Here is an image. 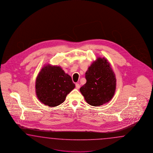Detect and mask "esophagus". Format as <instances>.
<instances>
[{
	"instance_id": "obj_1",
	"label": "esophagus",
	"mask_w": 153,
	"mask_h": 153,
	"mask_svg": "<svg viewBox=\"0 0 153 153\" xmlns=\"http://www.w3.org/2000/svg\"><path fill=\"white\" fill-rule=\"evenodd\" d=\"M76 88L77 89H79V88H80V85H79V83H76Z\"/></svg>"
}]
</instances>
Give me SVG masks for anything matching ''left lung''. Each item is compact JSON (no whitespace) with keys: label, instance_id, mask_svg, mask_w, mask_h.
I'll list each match as a JSON object with an SVG mask.
<instances>
[{"label":"left lung","instance_id":"8db88e82","mask_svg":"<svg viewBox=\"0 0 153 153\" xmlns=\"http://www.w3.org/2000/svg\"><path fill=\"white\" fill-rule=\"evenodd\" d=\"M86 83L79 88L88 104L99 107L109 102L116 91V76L104 58H97L86 72Z\"/></svg>","mask_w":153,"mask_h":153}]
</instances>
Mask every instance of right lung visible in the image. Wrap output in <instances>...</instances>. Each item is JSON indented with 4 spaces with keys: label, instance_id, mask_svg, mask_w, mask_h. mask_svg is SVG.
Instances as JSON below:
<instances>
[{
    "label": "right lung",
    "instance_id": "1",
    "mask_svg": "<svg viewBox=\"0 0 153 153\" xmlns=\"http://www.w3.org/2000/svg\"><path fill=\"white\" fill-rule=\"evenodd\" d=\"M74 88L71 77L59 66L44 65L36 79L37 98L49 107H56L63 103L67 95Z\"/></svg>",
    "mask_w": 153,
    "mask_h": 153
}]
</instances>
